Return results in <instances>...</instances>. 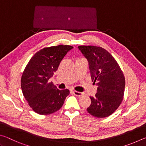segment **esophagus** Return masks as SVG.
Listing matches in <instances>:
<instances>
[{
	"mask_svg": "<svg viewBox=\"0 0 146 146\" xmlns=\"http://www.w3.org/2000/svg\"><path fill=\"white\" fill-rule=\"evenodd\" d=\"M73 93L74 95H76V96H78V97H81V96H82V95H83V93L79 92V91H73Z\"/></svg>",
	"mask_w": 146,
	"mask_h": 146,
	"instance_id": "esophagus-1",
	"label": "esophagus"
}]
</instances>
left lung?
<instances>
[{
    "instance_id": "1",
    "label": "left lung",
    "mask_w": 146,
    "mask_h": 146,
    "mask_svg": "<svg viewBox=\"0 0 146 146\" xmlns=\"http://www.w3.org/2000/svg\"><path fill=\"white\" fill-rule=\"evenodd\" d=\"M80 52L87 59L91 77L97 86L95 97L87 110L93 117H107L114 113L123 100L125 78L117 61L102 48L80 46Z\"/></svg>"
}]
</instances>
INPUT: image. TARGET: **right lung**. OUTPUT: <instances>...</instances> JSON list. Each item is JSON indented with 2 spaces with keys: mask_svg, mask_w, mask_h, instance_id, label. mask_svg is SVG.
Masks as SVG:
<instances>
[{
  "mask_svg": "<svg viewBox=\"0 0 146 146\" xmlns=\"http://www.w3.org/2000/svg\"><path fill=\"white\" fill-rule=\"evenodd\" d=\"M73 47L51 46L41 49L30 59L21 78L24 97L35 112L49 115L62 108L70 91L60 90L49 82L59 64Z\"/></svg>",
  "mask_w": 146,
  "mask_h": 146,
  "instance_id": "1",
  "label": "right lung"
}]
</instances>
